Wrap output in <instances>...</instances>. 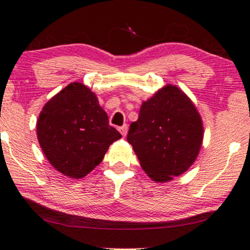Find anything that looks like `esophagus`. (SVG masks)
Segmentation results:
<instances>
[{"label": "esophagus", "mask_w": 250, "mask_h": 250, "mask_svg": "<svg viewBox=\"0 0 250 250\" xmlns=\"http://www.w3.org/2000/svg\"><path fill=\"white\" fill-rule=\"evenodd\" d=\"M118 131L121 132V134L123 136H125L126 135V133H127V125H123V126H121V127H118Z\"/></svg>", "instance_id": "34e87169"}]
</instances>
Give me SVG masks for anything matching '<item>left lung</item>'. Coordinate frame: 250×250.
<instances>
[{"mask_svg": "<svg viewBox=\"0 0 250 250\" xmlns=\"http://www.w3.org/2000/svg\"><path fill=\"white\" fill-rule=\"evenodd\" d=\"M203 136V122L193 101L177 85L167 84L143 101L127 142L146 175L155 183H167L194 164Z\"/></svg>", "mask_w": 250, "mask_h": 250, "instance_id": "1", "label": "left lung"}]
</instances>
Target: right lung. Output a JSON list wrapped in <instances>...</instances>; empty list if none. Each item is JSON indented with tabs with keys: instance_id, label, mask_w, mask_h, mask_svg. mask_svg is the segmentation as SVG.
Segmentation results:
<instances>
[{
	"instance_id": "obj_1",
	"label": "right lung",
	"mask_w": 250,
	"mask_h": 250,
	"mask_svg": "<svg viewBox=\"0 0 250 250\" xmlns=\"http://www.w3.org/2000/svg\"><path fill=\"white\" fill-rule=\"evenodd\" d=\"M37 137L57 171L80 179L103 161L110 144L122 135L109 125L95 92L83 83L73 82L42 107Z\"/></svg>"
}]
</instances>
